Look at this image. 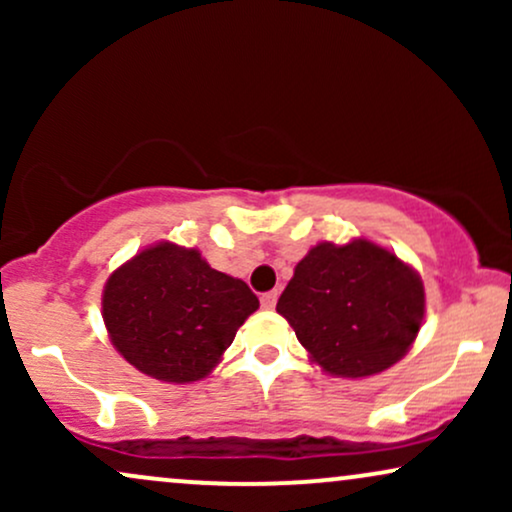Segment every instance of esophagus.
<instances>
[{"label":"esophagus","mask_w":512,"mask_h":512,"mask_svg":"<svg viewBox=\"0 0 512 512\" xmlns=\"http://www.w3.org/2000/svg\"><path fill=\"white\" fill-rule=\"evenodd\" d=\"M276 298H279V293H276V291H267V293H262V296H260L262 308H264V310H272L274 305H276Z\"/></svg>","instance_id":"obj_1"}]
</instances>
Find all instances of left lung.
<instances>
[{"label":"left lung","instance_id":"left-lung-1","mask_svg":"<svg viewBox=\"0 0 512 512\" xmlns=\"http://www.w3.org/2000/svg\"><path fill=\"white\" fill-rule=\"evenodd\" d=\"M424 308L421 276L363 238L315 245L276 303L310 358L339 378H366L397 363L419 334Z\"/></svg>","mask_w":512,"mask_h":512}]
</instances>
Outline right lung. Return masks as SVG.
Instances as JSON below:
<instances>
[{
    "instance_id": "right-lung-1",
    "label": "right lung",
    "mask_w": 512,
    "mask_h": 512,
    "mask_svg": "<svg viewBox=\"0 0 512 512\" xmlns=\"http://www.w3.org/2000/svg\"><path fill=\"white\" fill-rule=\"evenodd\" d=\"M260 308L248 284L211 269L199 250L158 243L110 274L103 320L134 368L166 383H195L221 361Z\"/></svg>"
}]
</instances>
